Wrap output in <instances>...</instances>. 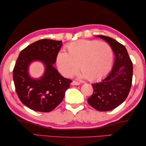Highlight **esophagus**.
Segmentation results:
<instances>
[{
    "label": "esophagus",
    "mask_w": 146,
    "mask_h": 146,
    "mask_svg": "<svg viewBox=\"0 0 146 146\" xmlns=\"http://www.w3.org/2000/svg\"><path fill=\"white\" fill-rule=\"evenodd\" d=\"M80 84V83L77 82H75V81H73V82L71 83V85H79Z\"/></svg>",
    "instance_id": "esophagus-1"
}]
</instances>
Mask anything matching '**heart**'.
Returning <instances> with one entry per match:
<instances>
[{"mask_svg": "<svg viewBox=\"0 0 146 146\" xmlns=\"http://www.w3.org/2000/svg\"><path fill=\"white\" fill-rule=\"evenodd\" d=\"M68 53L60 51L57 54L56 64L66 78L72 76L78 69L80 78L95 81L106 76L111 70L113 54L111 46L104 42L80 40L67 46Z\"/></svg>", "mask_w": 146, "mask_h": 146, "instance_id": "b5f03b06", "label": "heart"}]
</instances>
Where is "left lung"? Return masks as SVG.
<instances>
[{
  "label": "left lung",
  "instance_id": "1",
  "mask_svg": "<svg viewBox=\"0 0 146 146\" xmlns=\"http://www.w3.org/2000/svg\"><path fill=\"white\" fill-rule=\"evenodd\" d=\"M110 44L115 56L112 70L101 82L92 84L94 92L88 103L99 111H111L125 101L130 91L133 63L127 50L113 38L97 35Z\"/></svg>",
  "mask_w": 146,
  "mask_h": 146
}]
</instances>
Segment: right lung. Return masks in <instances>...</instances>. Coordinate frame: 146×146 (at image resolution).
<instances>
[{
  "label": "right lung",
  "instance_id": "obj_1",
  "mask_svg": "<svg viewBox=\"0 0 146 146\" xmlns=\"http://www.w3.org/2000/svg\"><path fill=\"white\" fill-rule=\"evenodd\" d=\"M61 40L44 39L23 49L13 71L19 98L28 108L38 112H50L63 101L72 81L62 76L54 64L63 44ZM34 61L44 64L45 72L37 79L31 77L29 66Z\"/></svg>",
  "mask_w": 146,
  "mask_h": 146
}]
</instances>
